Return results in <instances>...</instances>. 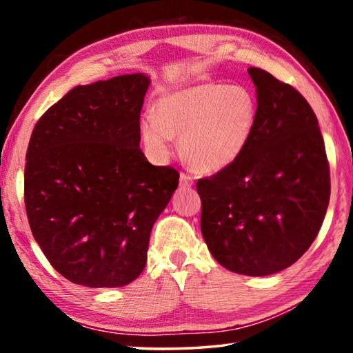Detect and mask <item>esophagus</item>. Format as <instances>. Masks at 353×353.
I'll return each mask as SVG.
<instances>
[{"label": "esophagus", "mask_w": 353, "mask_h": 353, "mask_svg": "<svg viewBox=\"0 0 353 353\" xmlns=\"http://www.w3.org/2000/svg\"><path fill=\"white\" fill-rule=\"evenodd\" d=\"M179 185H181V188H190L191 185H193V177L187 172H181V181H179Z\"/></svg>", "instance_id": "1"}]
</instances>
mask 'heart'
Listing matches in <instances>:
<instances>
[{"label":"heart","instance_id":"obj_1","mask_svg":"<svg viewBox=\"0 0 353 353\" xmlns=\"http://www.w3.org/2000/svg\"><path fill=\"white\" fill-rule=\"evenodd\" d=\"M259 118L254 94L246 87L205 82L163 94L155 113H146L140 137L149 157L163 162L174 139L187 162L201 172L234 165L246 151Z\"/></svg>","mask_w":353,"mask_h":353}]
</instances>
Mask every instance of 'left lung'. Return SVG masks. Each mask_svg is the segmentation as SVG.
<instances>
[{
	"mask_svg": "<svg viewBox=\"0 0 353 353\" xmlns=\"http://www.w3.org/2000/svg\"><path fill=\"white\" fill-rule=\"evenodd\" d=\"M259 118L234 165L199 179L201 232L213 259L244 276H270L312 246L330 201L318 118L290 83L250 67Z\"/></svg>",
	"mask_w": 353,
	"mask_h": 353,
	"instance_id": "obj_1",
	"label": "left lung"
}]
</instances>
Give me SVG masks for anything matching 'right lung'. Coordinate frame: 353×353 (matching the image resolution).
<instances>
[{"label":"right lung","mask_w":353,"mask_h":353,"mask_svg":"<svg viewBox=\"0 0 353 353\" xmlns=\"http://www.w3.org/2000/svg\"><path fill=\"white\" fill-rule=\"evenodd\" d=\"M149 77L135 73L77 85L35 124L25 205L35 241L65 279L115 288L145 270L149 236L179 185L171 166L140 149Z\"/></svg>","instance_id":"add662e5"}]
</instances>
